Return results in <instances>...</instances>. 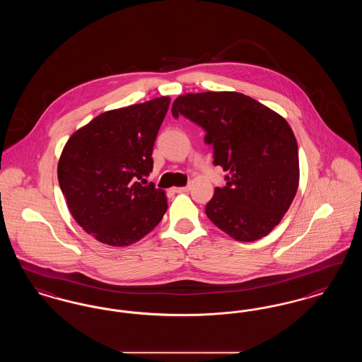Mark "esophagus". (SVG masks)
Instances as JSON below:
<instances>
[{"label":"esophagus","mask_w":362,"mask_h":362,"mask_svg":"<svg viewBox=\"0 0 362 362\" xmlns=\"http://www.w3.org/2000/svg\"><path fill=\"white\" fill-rule=\"evenodd\" d=\"M189 186H185V187H175L173 191H175V192H185V191H189Z\"/></svg>","instance_id":"obj_1"}]
</instances>
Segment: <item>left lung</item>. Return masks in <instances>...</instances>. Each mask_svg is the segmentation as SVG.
Masks as SVG:
<instances>
[{"label":"left lung","instance_id":"left-lung-1","mask_svg":"<svg viewBox=\"0 0 362 362\" xmlns=\"http://www.w3.org/2000/svg\"><path fill=\"white\" fill-rule=\"evenodd\" d=\"M173 115L205 130L214 165L228 173L205 207L209 220L238 241L269 235L292 205L298 187V149L281 115L238 92L179 96Z\"/></svg>","mask_w":362,"mask_h":362}]
</instances>
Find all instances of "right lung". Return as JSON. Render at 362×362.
I'll list each match as a JSON object with an SVG mask.
<instances>
[{"mask_svg": "<svg viewBox=\"0 0 362 362\" xmlns=\"http://www.w3.org/2000/svg\"><path fill=\"white\" fill-rule=\"evenodd\" d=\"M168 107L170 98L161 96L111 110L68 139L58 163L59 187L73 218L96 240L130 245L167 211L165 192L144 182Z\"/></svg>", "mask_w": 362, "mask_h": 362, "instance_id": "obj_1", "label": "right lung"}]
</instances>
